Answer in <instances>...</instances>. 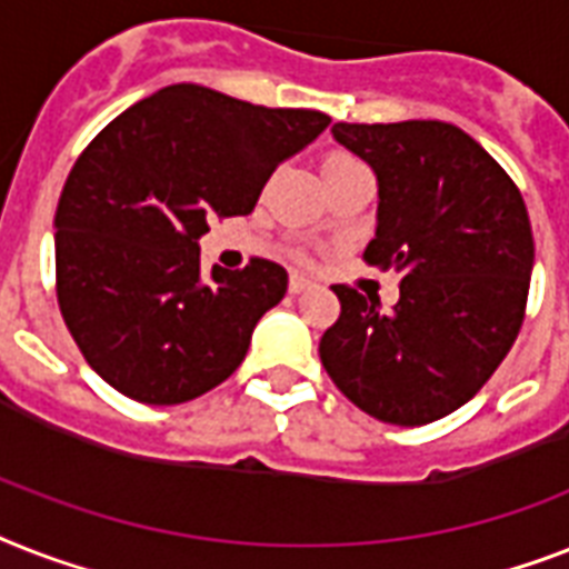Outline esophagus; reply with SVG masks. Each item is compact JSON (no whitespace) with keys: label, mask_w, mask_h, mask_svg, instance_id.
Here are the masks:
<instances>
[{"label":"esophagus","mask_w":569,"mask_h":569,"mask_svg":"<svg viewBox=\"0 0 569 569\" xmlns=\"http://www.w3.org/2000/svg\"><path fill=\"white\" fill-rule=\"evenodd\" d=\"M307 289H309V280H307V277H300V274L289 277V292L300 295V292H307Z\"/></svg>","instance_id":"1"}]
</instances>
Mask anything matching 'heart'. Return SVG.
Instances as JSON below:
<instances>
[{
    "label": "heart",
    "instance_id": "obj_1",
    "mask_svg": "<svg viewBox=\"0 0 569 569\" xmlns=\"http://www.w3.org/2000/svg\"><path fill=\"white\" fill-rule=\"evenodd\" d=\"M350 169H362L357 157L348 154V151H332V154L325 157V166H321V172L327 174H339V172H350Z\"/></svg>",
    "mask_w": 569,
    "mask_h": 569
}]
</instances>
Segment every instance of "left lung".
I'll use <instances>...</instances> for the list:
<instances>
[{
    "label": "left lung",
    "instance_id": "left-lung-1",
    "mask_svg": "<svg viewBox=\"0 0 569 569\" xmlns=\"http://www.w3.org/2000/svg\"><path fill=\"white\" fill-rule=\"evenodd\" d=\"M380 183L377 237L362 260L400 274V300L332 286L341 316L318 353L371 418L423 427L491 380L526 316L535 242L515 180L450 122L332 124Z\"/></svg>",
    "mask_w": 569,
    "mask_h": 569
}]
</instances>
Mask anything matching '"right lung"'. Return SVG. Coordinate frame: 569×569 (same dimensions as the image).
Listing matches in <instances>:
<instances>
[{"instance_id":"add662e5","label":"right lung","mask_w":569,"mask_h":569,"mask_svg":"<svg viewBox=\"0 0 569 569\" xmlns=\"http://www.w3.org/2000/svg\"><path fill=\"white\" fill-rule=\"evenodd\" d=\"M327 124L321 110L172 84L96 133L60 192L54 280L101 380L137 403L174 406L237 371L289 277L262 257L201 277L198 239L216 216H248L277 166Z\"/></svg>"}]
</instances>
